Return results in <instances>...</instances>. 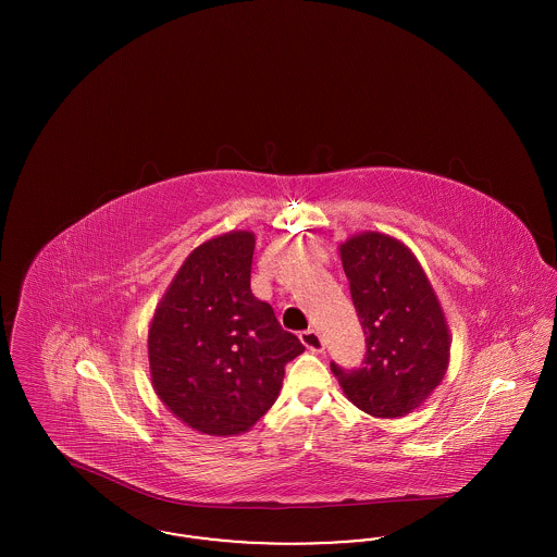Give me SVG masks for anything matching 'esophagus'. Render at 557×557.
I'll list each match as a JSON object with an SVG mask.
<instances>
[{
    "label": "esophagus",
    "mask_w": 557,
    "mask_h": 557,
    "mask_svg": "<svg viewBox=\"0 0 557 557\" xmlns=\"http://www.w3.org/2000/svg\"><path fill=\"white\" fill-rule=\"evenodd\" d=\"M298 336H300L302 345L307 346L309 350H313V352H321L323 350V338L319 336V332H315V330H305Z\"/></svg>",
    "instance_id": "obj_1"
}]
</instances>
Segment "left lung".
Masks as SVG:
<instances>
[{"label": "left lung", "mask_w": 557, "mask_h": 557, "mask_svg": "<svg viewBox=\"0 0 557 557\" xmlns=\"http://www.w3.org/2000/svg\"><path fill=\"white\" fill-rule=\"evenodd\" d=\"M366 334L361 368L330 363L346 397L375 418L411 413L449 366V330L424 269L398 239L368 232L341 246Z\"/></svg>", "instance_id": "8db88e82"}]
</instances>
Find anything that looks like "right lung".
<instances>
[{"mask_svg":"<svg viewBox=\"0 0 557 557\" xmlns=\"http://www.w3.org/2000/svg\"><path fill=\"white\" fill-rule=\"evenodd\" d=\"M255 236L234 232L198 246L162 296L148 334L152 384L184 424L232 436L275 403L305 346L250 290Z\"/></svg>","mask_w":557,"mask_h":557,"instance_id":"obj_1","label":"right lung"}]
</instances>
